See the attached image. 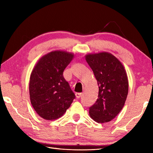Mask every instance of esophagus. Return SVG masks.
Returning <instances> with one entry per match:
<instances>
[{
  "label": "esophagus",
  "instance_id": "esophagus-1",
  "mask_svg": "<svg viewBox=\"0 0 153 153\" xmlns=\"http://www.w3.org/2000/svg\"><path fill=\"white\" fill-rule=\"evenodd\" d=\"M82 95V93H76V97L77 98H79L81 97V96Z\"/></svg>",
  "mask_w": 153,
  "mask_h": 153
}]
</instances>
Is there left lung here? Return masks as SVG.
Returning a JSON list of instances; mask_svg holds the SVG:
<instances>
[{
  "mask_svg": "<svg viewBox=\"0 0 153 153\" xmlns=\"http://www.w3.org/2000/svg\"><path fill=\"white\" fill-rule=\"evenodd\" d=\"M86 60L97 79L99 91L97 101L89 108L90 116L98 123H105L117 116L125 104L128 80L118 59L108 53L89 54Z\"/></svg>",
  "mask_w": 153,
  "mask_h": 153,
  "instance_id": "1",
  "label": "left lung"
}]
</instances>
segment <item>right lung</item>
Returning <instances> with one entry per match:
<instances>
[{
	"label": "right lung",
	"instance_id": "add662e5",
	"mask_svg": "<svg viewBox=\"0 0 153 153\" xmlns=\"http://www.w3.org/2000/svg\"><path fill=\"white\" fill-rule=\"evenodd\" d=\"M73 57L72 53L53 51L43 56L33 69L29 85L31 103L45 120L61 117L76 98L63 77Z\"/></svg>",
	"mask_w": 153,
	"mask_h": 153
}]
</instances>
